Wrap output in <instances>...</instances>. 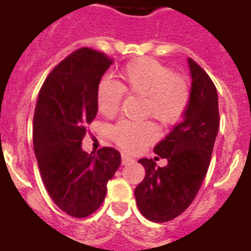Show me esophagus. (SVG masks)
Listing matches in <instances>:
<instances>
[{"label": "esophagus", "mask_w": 251, "mask_h": 251, "mask_svg": "<svg viewBox=\"0 0 251 251\" xmlns=\"http://www.w3.org/2000/svg\"><path fill=\"white\" fill-rule=\"evenodd\" d=\"M130 162H133L132 157H128V156H126V154H122V165H128V163H130Z\"/></svg>", "instance_id": "esophagus-1"}]
</instances>
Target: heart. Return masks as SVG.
<instances>
[{
	"instance_id": "heart-1",
	"label": "heart",
	"mask_w": 251,
	"mask_h": 251,
	"mask_svg": "<svg viewBox=\"0 0 251 251\" xmlns=\"http://www.w3.org/2000/svg\"><path fill=\"white\" fill-rule=\"evenodd\" d=\"M121 77L122 85L103 79L97 89V105L106 117L118 112L124 90L146 98V117H153L162 124L176 123L190 104L191 92L187 81L156 60L143 57L130 61L122 70ZM110 134L113 141L127 152H137L157 136L152 124L126 121L113 127Z\"/></svg>"
}]
</instances>
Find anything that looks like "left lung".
<instances>
[{"label": "left lung", "mask_w": 251, "mask_h": 251, "mask_svg": "<svg viewBox=\"0 0 251 251\" xmlns=\"http://www.w3.org/2000/svg\"><path fill=\"white\" fill-rule=\"evenodd\" d=\"M191 99L183 117L154 153L167 159L157 167L152 158L139 159L145 179L134 190L137 206L146 219L166 223L191 205L207 174L219 132V100L214 83L200 65L188 57Z\"/></svg>", "instance_id": "1"}]
</instances>
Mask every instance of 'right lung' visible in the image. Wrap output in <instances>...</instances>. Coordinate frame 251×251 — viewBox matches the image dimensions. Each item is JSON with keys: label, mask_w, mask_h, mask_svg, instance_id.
<instances>
[{"label": "right lung", "mask_w": 251, "mask_h": 251, "mask_svg": "<svg viewBox=\"0 0 251 251\" xmlns=\"http://www.w3.org/2000/svg\"><path fill=\"white\" fill-rule=\"evenodd\" d=\"M112 64L103 52L79 49L55 66L37 97L32 138L40 175L57 207L73 217L98 210L121 166L114 148H81L85 126L98 113L97 89Z\"/></svg>", "instance_id": "1"}]
</instances>
